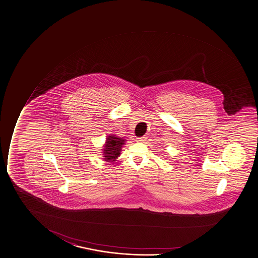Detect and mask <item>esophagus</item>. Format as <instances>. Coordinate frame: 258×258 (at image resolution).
<instances>
[{"label":"esophagus","mask_w":258,"mask_h":258,"mask_svg":"<svg viewBox=\"0 0 258 258\" xmlns=\"http://www.w3.org/2000/svg\"><path fill=\"white\" fill-rule=\"evenodd\" d=\"M146 139H147V137H145V136H142V137H138V138H136V142H145Z\"/></svg>","instance_id":"esophagus-1"}]
</instances>
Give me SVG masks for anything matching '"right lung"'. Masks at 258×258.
Returning a JSON list of instances; mask_svg holds the SVG:
<instances>
[{"mask_svg": "<svg viewBox=\"0 0 258 258\" xmlns=\"http://www.w3.org/2000/svg\"><path fill=\"white\" fill-rule=\"evenodd\" d=\"M127 140L118 137L115 135H110L106 137L105 142L101 150L105 162L113 163L120 156L122 148Z\"/></svg>", "mask_w": 258, "mask_h": 258, "instance_id": "obj_1", "label": "right lung"}]
</instances>
